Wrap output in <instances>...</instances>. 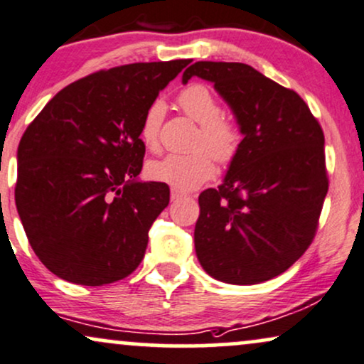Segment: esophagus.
Masks as SVG:
<instances>
[{"label":"esophagus","instance_id":"esophagus-1","mask_svg":"<svg viewBox=\"0 0 364 364\" xmlns=\"http://www.w3.org/2000/svg\"><path fill=\"white\" fill-rule=\"evenodd\" d=\"M183 196H186L185 193H183V191L171 190V200H179V198H183Z\"/></svg>","mask_w":364,"mask_h":364}]
</instances>
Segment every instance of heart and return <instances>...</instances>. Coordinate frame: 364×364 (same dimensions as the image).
Returning <instances> with one entry per match:
<instances>
[{"label":"heart","mask_w":364,"mask_h":364,"mask_svg":"<svg viewBox=\"0 0 364 364\" xmlns=\"http://www.w3.org/2000/svg\"><path fill=\"white\" fill-rule=\"evenodd\" d=\"M178 107L188 118L198 124L193 147L188 154H168L147 164V176L179 191L195 190L215 173L213 159L220 166L235 163L244 144L242 127L237 120L222 113L218 98L207 85L193 82L179 91ZM164 118V105L152 102L140 122L139 137L151 151L159 146V130Z\"/></svg>","instance_id":"heart-1"}]
</instances>
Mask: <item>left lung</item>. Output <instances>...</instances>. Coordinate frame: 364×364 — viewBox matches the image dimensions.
Listing matches in <instances>:
<instances>
[{"label": "left lung", "mask_w": 364, "mask_h": 364, "mask_svg": "<svg viewBox=\"0 0 364 364\" xmlns=\"http://www.w3.org/2000/svg\"><path fill=\"white\" fill-rule=\"evenodd\" d=\"M212 81L244 144L220 186L198 196L195 249L210 277L256 284L307 251L329 190L323 132L299 93L242 63L200 60L183 73Z\"/></svg>", "instance_id": "left-lung-1"}]
</instances>
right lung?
<instances>
[{
    "instance_id": "obj_1",
    "label": "right lung",
    "mask_w": 364,
    "mask_h": 364,
    "mask_svg": "<svg viewBox=\"0 0 364 364\" xmlns=\"http://www.w3.org/2000/svg\"><path fill=\"white\" fill-rule=\"evenodd\" d=\"M190 63L102 69L60 90L27 127L15 203L30 246L55 277L102 287L144 259L169 186L137 181L146 156L140 122Z\"/></svg>"
}]
</instances>
